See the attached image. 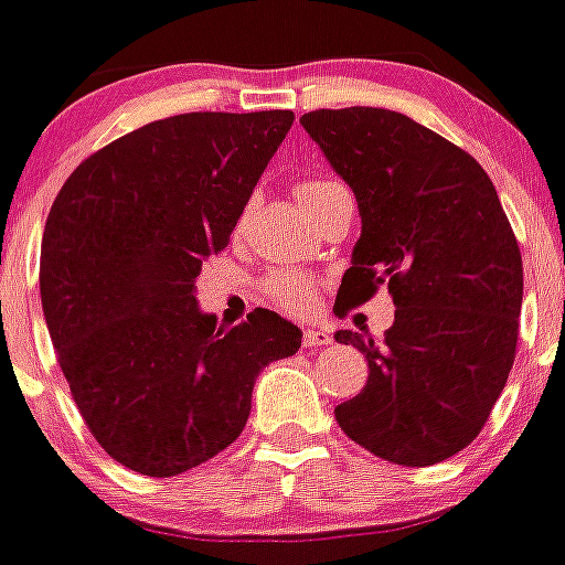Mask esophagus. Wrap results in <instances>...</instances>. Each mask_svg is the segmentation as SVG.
I'll return each instance as SVG.
<instances>
[{
  "mask_svg": "<svg viewBox=\"0 0 565 565\" xmlns=\"http://www.w3.org/2000/svg\"><path fill=\"white\" fill-rule=\"evenodd\" d=\"M330 345V333L324 328H307L305 330V348H324Z\"/></svg>",
  "mask_w": 565,
  "mask_h": 565,
  "instance_id": "34e87169",
  "label": "esophagus"
}]
</instances>
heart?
<instances>
[{
    "label": "heart",
    "mask_w": 565,
    "mask_h": 565,
    "mask_svg": "<svg viewBox=\"0 0 565 565\" xmlns=\"http://www.w3.org/2000/svg\"><path fill=\"white\" fill-rule=\"evenodd\" d=\"M328 185H333V182H328V179H316V182H305V185H298V196H301V203H307L310 196L319 194V191ZM267 292L275 305L287 307V310H307V307L313 305L316 284L310 275L273 273L267 281Z\"/></svg>",
    "instance_id": "heart-1"
}]
</instances>
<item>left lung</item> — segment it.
<instances>
[{"instance_id": "1", "label": "left lung", "mask_w": 565, "mask_h": 565, "mask_svg": "<svg viewBox=\"0 0 565 565\" xmlns=\"http://www.w3.org/2000/svg\"><path fill=\"white\" fill-rule=\"evenodd\" d=\"M301 127L351 185L362 220L337 313L377 287L394 301L380 345L337 333L369 360L337 424L394 465H438L481 433L511 374L522 307L511 223L473 156L403 113L316 109Z\"/></svg>"}]
</instances>
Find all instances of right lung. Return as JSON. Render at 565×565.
Segmentation results:
<instances>
[{"mask_svg":"<svg viewBox=\"0 0 565 565\" xmlns=\"http://www.w3.org/2000/svg\"><path fill=\"white\" fill-rule=\"evenodd\" d=\"M290 127V109L150 121L77 164L49 211L45 324L89 433L127 470L168 479L217 456L260 371L301 348L273 310L226 328L196 305L203 260Z\"/></svg>","mask_w":565,"mask_h":565,"instance_id":"obj_1","label":"right lung"}]
</instances>
